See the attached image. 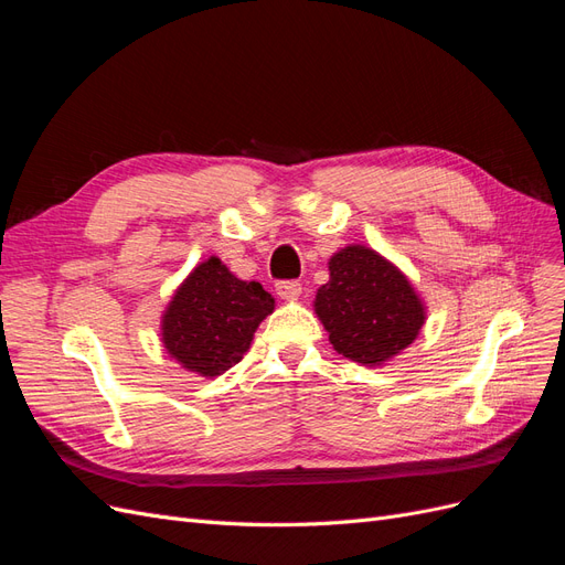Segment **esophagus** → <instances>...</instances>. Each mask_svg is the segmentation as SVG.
I'll use <instances>...</instances> for the list:
<instances>
[{
    "label": "esophagus",
    "instance_id": "1",
    "mask_svg": "<svg viewBox=\"0 0 565 565\" xmlns=\"http://www.w3.org/2000/svg\"><path fill=\"white\" fill-rule=\"evenodd\" d=\"M276 292H278V297H280V299L292 301V299H299V295H301V285H299L297 280H280V282L276 285Z\"/></svg>",
    "mask_w": 565,
    "mask_h": 565
}]
</instances>
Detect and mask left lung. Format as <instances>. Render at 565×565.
I'll list each match as a JSON object with an SVG mask.
<instances>
[{
	"label": "left lung",
	"instance_id": "1",
	"mask_svg": "<svg viewBox=\"0 0 565 565\" xmlns=\"http://www.w3.org/2000/svg\"><path fill=\"white\" fill-rule=\"evenodd\" d=\"M316 313L337 353L382 365L417 339L424 303L403 273L363 245L330 259V280L316 292Z\"/></svg>",
	"mask_w": 565,
	"mask_h": 565
}]
</instances>
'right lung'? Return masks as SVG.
Returning a JSON list of instances; mask_svg holds the SVG:
<instances>
[{
    "instance_id": "1",
    "label": "right lung",
    "mask_w": 565,
    "mask_h": 565,
    "mask_svg": "<svg viewBox=\"0 0 565 565\" xmlns=\"http://www.w3.org/2000/svg\"><path fill=\"white\" fill-rule=\"evenodd\" d=\"M273 297L245 282L216 256L193 268L162 316V344L185 370L216 377L243 361L259 322L273 313Z\"/></svg>"
}]
</instances>
